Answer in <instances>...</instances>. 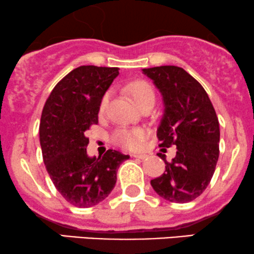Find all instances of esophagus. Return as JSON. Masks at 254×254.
I'll return each mask as SVG.
<instances>
[{
	"label": "esophagus",
	"instance_id": "obj_1",
	"mask_svg": "<svg viewBox=\"0 0 254 254\" xmlns=\"http://www.w3.org/2000/svg\"><path fill=\"white\" fill-rule=\"evenodd\" d=\"M131 156L135 157V159H140V160H146L148 157L147 154H133Z\"/></svg>",
	"mask_w": 254,
	"mask_h": 254
}]
</instances>
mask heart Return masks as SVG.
<instances>
[{
    "label": "heart",
    "mask_w": 254,
    "mask_h": 254,
    "mask_svg": "<svg viewBox=\"0 0 254 254\" xmlns=\"http://www.w3.org/2000/svg\"><path fill=\"white\" fill-rule=\"evenodd\" d=\"M127 90L129 92L131 97H133L134 101L139 105V107L142 106L146 103H155V92H154L153 87L146 81L139 80L133 81L127 86ZM111 94L110 92L104 94L100 101V112H104L106 110L108 103H110ZM144 130L142 129H129V128H120L119 130L115 134L118 143L125 148H129V149H134V148L139 147L141 141L143 140Z\"/></svg>",
    "instance_id": "obj_1"
}]
</instances>
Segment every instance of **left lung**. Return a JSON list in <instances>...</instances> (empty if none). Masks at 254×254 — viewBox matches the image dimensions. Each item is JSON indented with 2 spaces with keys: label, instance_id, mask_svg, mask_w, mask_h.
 <instances>
[{
  "label": "left lung",
  "instance_id": "obj_1",
  "mask_svg": "<svg viewBox=\"0 0 254 254\" xmlns=\"http://www.w3.org/2000/svg\"><path fill=\"white\" fill-rule=\"evenodd\" d=\"M163 98L164 112L157 128L160 147L176 146V156L162 175L151 180L157 195L174 203L197 198L211 181L219 156V123L202 85L182 67L166 65L143 68Z\"/></svg>",
  "mask_w": 254,
  "mask_h": 254
}]
</instances>
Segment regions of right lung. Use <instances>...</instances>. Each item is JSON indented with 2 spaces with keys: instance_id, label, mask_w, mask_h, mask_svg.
I'll use <instances>...</instances> for the list:
<instances>
[{
  "instance_id": "add662e5",
  "label": "right lung",
  "mask_w": 254,
  "mask_h": 254,
  "mask_svg": "<svg viewBox=\"0 0 254 254\" xmlns=\"http://www.w3.org/2000/svg\"><path fill=\"white\" fill-rule=\"evenodd\" d=\"M118 74V67L79 66L56 85L43 107V161L56 189L77 207L103 202L117 183L118 168L129 159L113 149L99 157H90L86 151L85 134L98 124L101 98Z\"/></svg>"
}]
</instances>
